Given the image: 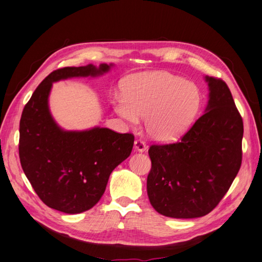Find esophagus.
<instances>
[{
	"label": "esophagus",
	"instance_id": "obj_1",
	"mask_svg": "<svg viewBox=\"0 0 262 262\" xmlns=\"http://www.w3.org/2000/svg\"><path fill=\"white\" fill-rule=\"evenodd\" d=\"M134 148H135L136 151H139V152H144V151L147 150L146 144L144 143L143 140H140V139L135 140V143H134Z\"/></svg>",
	"mask_w": 262,
	"mask_h": 262
}]
</instances>
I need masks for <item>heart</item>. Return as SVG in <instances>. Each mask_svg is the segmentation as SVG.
Returning <instances> with one entry per match:
<instances>
[{"mask_svg": "<svg viewBox=\"0 0 262 262\" xmlns=\"http://www.w3.org/2000/svg\"><path fill=\"white\" fill-rule=\"evenodd\" d=\"M114 98L116 113L130 125L146 116V129L157 141L171 143L186 132L202 106L196 84L167 71L141 72L125 81Z\"/></svg>", "mask_w": 262, "mask_h": 262, "instance_id": "b5f03b06", "label": "heart"}]
</instances>
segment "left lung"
Listing matches in <instances>:
<instances>
[{"mask_svg": "<svg viewBox=\"0 0 262 262\" xmlns=\"http://www.w3.org/2000/svg\"><path fill=\"white\" fill-rule=\"evenodd\" d=\"M205 113L179 143L152 145L147 178L150 204L172 219H195L213 211L242 164L243 118L227 84L205 76Z\"/></svg>", "mask_w": 262, "mask_h": 262, "instance_id": "obj_1", "label": "left lung"}]
</instances>
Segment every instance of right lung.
<instances>
[{"label": "right lung", "instance_id": "right-lung-1", "mask_svg": "<svg viewBox=\"0 0 262 262\" xmlns=\"http://www.w3.org/2000/svg\"><path fill=\"white\" fill-rule=\"evenodd\" d=\"M113 66L90 63L51 72L37 86L21 113L18 146L21 168L37 195L54 210L78 214L92 208L105 191L112 171L132 152V134H118L99 126L66 130L49 110L52 83L100 77Z\"/></svg>", "mask_w": 262, "mask_h": 262}]
</instances>
